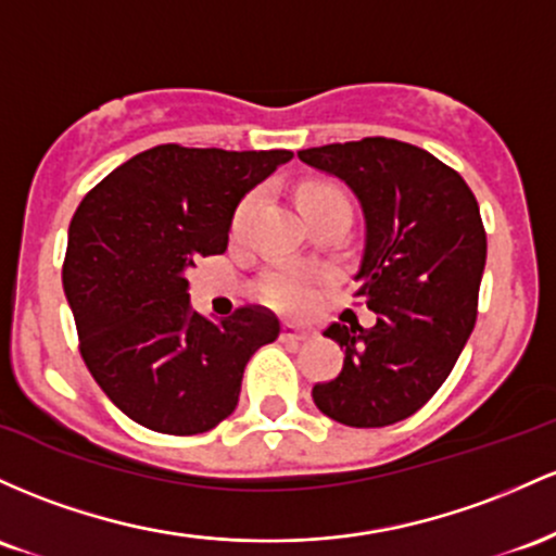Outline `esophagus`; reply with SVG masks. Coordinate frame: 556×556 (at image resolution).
Returning <instances> with one entry per match:
<instances>
[{"label":"esophagus","instance_id":"obj_1","mask_svg":"<svg viewBox=\"0 0 556 556\" xmlns=\"http://www.w3.org/2000/svg\"><path fill=\"white\" fill-rule=\"evenodd\" d=\"M280 339L286 341V344H302V341L309 339L307 330H299L296 326H283L280 330Z\"/></svg>","mask_w":556,"mask_h":556}]
</instances>
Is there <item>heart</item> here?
Wrapping results in <instances>:
<instances>
[{"label":"heart","mask_w":556,"mask_h":556,"mask_svg":"<svg viewBox=\"0 0 556 556\" xmlns=\"http://www.w3.org/2000/svg\"><path fill=\"white\" fill-rule=\"evenodd\" d=\"M299 207L304 210V215H312V212L330 207V204H344L349 207V199L339 186H330V184H304L299 189ZM260 204V194H249L244 202L239 204L233 212V220H230V230L233 236H241L252 220L254 210ZM352 210V207H349ZM320 280L323 276L312 267H276L270 270L262 280L260 286V296L265 299L270 307H276L280 312H296L309 309L312 304L317 302V289H320Z\"/></svg>","instance_id":"b5f03b06"}]
</instances>
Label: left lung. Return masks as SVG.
<instances>
[{"label": "left lung", "mask_w": 556, "mask_h": 556, "mask_svg": "<svg viewBox=\"0 0 556 556\" xmlns=\"http://www.w3.org/2000/svg\"><path fill=\"white\" fill-rule=\"evenodd\" d=\"M299 160L357 194L365 252L354 296L378 315L370 328H326L344 367L312 399L349 428L394 426L441 389L476 326L485 267L478 202L457 170L383 136L302 149Z\"/></svg>", "instance_id": "1"}]
</instances>
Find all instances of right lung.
Returning a JSON list of instances; mask_svg holds the SVG:
<instances>
[{"instance_id": "right-lung-1", "label": "right lung", "mask_w": 556, "mask_h": 556, "mask_svg": "<svg viewBox=\"0 0 556 556\" xmlns=\"http://www.w3.org/2000/svg\"><path fill=\"white\" fill-rule=\"evenodd\" d=\"M291 157L160 143L78 204L62 286L80 357L139 426L167 435L215 428L236 409L249 357L278 339V317L257 304L220 323L191 309L186 273L226 252L241 199Z\"/></svg>"}]
</instances>
